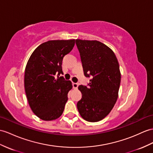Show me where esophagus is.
<instances>
[{
    "label": "esophagus",
    "instance_id": "34e87169",
    "mask_svg": "<svg viewBox=\"0 0 153 153\" xmlns=\"http://www.w3.org/2000/svg\"><path fill=\"white\" fill-rule=\"evenodd\" d=\"M79 86V84L78 83H73V87L74 89H77Z\"/></svg>",
    "mask_w": 153,
    "mask_h": 153
}]
</instances>
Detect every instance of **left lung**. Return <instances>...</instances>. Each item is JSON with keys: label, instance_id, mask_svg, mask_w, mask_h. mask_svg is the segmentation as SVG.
Instances as JSON below:
<instances>
[{"label": "left lung", "instance_id": "1", "mask_svg": "<svg viewBox=\"0 0 153 153\" xmlns=\"http://www.w3.org/2000/svg\"><path fill=\"white\" fill-rule=\"evenodd\" d=\"M84 75L91 77L89 87L80 85L82 99L77 102L81 117L89 122L102 120L112 110L121 82L120 65L114 51L97 40L76 39Z\"/></svg>", "mask_w": 153, "mask_h": 153}]
</instances>
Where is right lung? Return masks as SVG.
Wrapping results in <instances>:
<instances>
[{"label":"right lung","instance_id":"add662e5","mask_svg":"<svg viewBox=\"0 0 153 153\" xmlns=\"http://www.w3.org/2000/svg\"><path fill=\"white\" fill-rule=\"evenodd\" d=\"M74 43L75 39L43 43L33 51L26 65L24 83L29 106L43 121L56 120L64 110L73 85L70 80L58 76L63 74V58L71 51Z\"/></svg>","mask_w":153,"mask_h":153}]
</instances>
